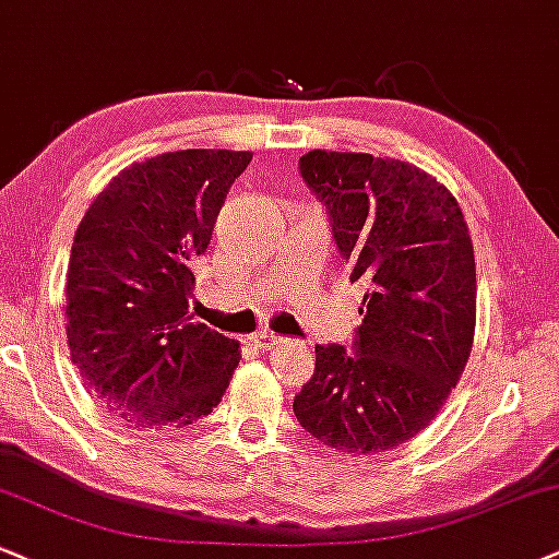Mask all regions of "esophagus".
I'll list each match as a JSON object with an SVG mask.
<instances>
[{
  "label": "esophagus",
  "mask_w": 559,
  "mask_h": 559,
  "mask_svg": "<svg viewBox=\"0 0 559 559\" xmlns=\"http://www.w3.org/2000/svg\"><path fill=\"white\" fill-rule=\"evenodd\" d=\"M251 342H253V347H259V349H272L274 344L282 342V336L272 334V332H257L251 336Z\"/></svg>",
  "instance_id": "esophagus-1"
}]
</instances>
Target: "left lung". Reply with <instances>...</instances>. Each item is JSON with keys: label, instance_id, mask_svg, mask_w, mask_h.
Masks as SVG:
<instances>
[{"label": "left lung", "instance_id": "left-lung-1", "mask_svg": "<svg viewBox=\"0 0 559 559\" xmlns=\"http://www.w3.org/2000/svg\"><path fill=\"white\" fill-rule=\"evenodd\" d=\"M300 176L326 206L334 243L362 287L353 349L316 344L293 412L323 445L381 453L415 438L456 389L477 323L469 227L451 191L415 165L311 150Z\"/></svg>", "mask_w": 559, "mask_h": 559}]
</instances>
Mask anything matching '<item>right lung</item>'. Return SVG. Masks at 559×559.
I'll return each mask as SVG.
<instances>
[{"label":"right lung","instance_id":"1","mask_svg":"<svg viewBox=\"0 0 559 559\" xmlns=\"http://www.w3.org/2000/svg\"><path fill=\"white\" fill-rule=\"evenodd\" d=\"M251 153L178 150L123 168L74 233L67 269L72 362L116 419L186 427L223 399L238 342L191 323L194 264Z\"/></svg>","mask_w":559,"mask_h":559}]
</instances>
